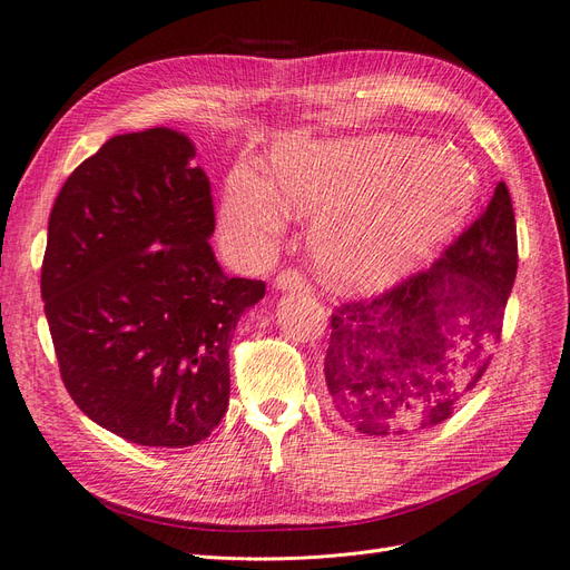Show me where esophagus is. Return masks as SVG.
I'll return each instance as SVG.
<instances>
[{"label": "esophagus", "mask_w": 570, "mask_h": 570, "mask_svg": "<svg viewBox=\"0 0 570 570\" xmlns=\"http://www.w3.org/2000/svg\"><path fill=\"white\" fill-rule=\"evenodd\" d=\"M275 287H281V289H308L312 285H308L306 275L299 268H285V271L278 273V278H275Z\"/></svg>", "instance_id": "34e87169"}]
</instances>
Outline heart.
Here are the masks:
<instances>
[{
    "label": "heart",
    "instance_id": "b5f03b06",
    "mask_svg": "<svg viewBox=\"0 0 570 570\" xmlns=\"http://www.w3.org/2000/svg\"><path fill=\"white\" fill-rule=\"evenodd\" d=\"M275 185L237 166L223 195V228L249 256L264 254L285 228L287 212L318 216L312 249L337 285L394 281L433 249L469 212L478 176L450 147L411 137L371 135L283 147Z\"/></svg>",
    "mask_w": 570,
    "mask_h": 570
}]
</instances>
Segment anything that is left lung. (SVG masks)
Here are the masks:
<instances>
[{"mask_svg": "<svg viewBox=\"0 0 570 570\" xmlns=\"http://www.w3.org/2000/svg\"><path fill=\"white\" fill-rule=\"evenodd\" d=\"M519 268L511 195L490 204L430 268L331 314L325 385L344 423L402 438L444 423L488 371Z\"/></svg>", "mask_w": 570, "mask_h": 570, "instance_id": "1", "label": "left lung"}]
</instances>
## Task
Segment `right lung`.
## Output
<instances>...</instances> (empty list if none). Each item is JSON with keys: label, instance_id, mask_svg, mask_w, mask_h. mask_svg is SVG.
Returning <instances> with one entry per match:
<instances>
[{"label": "right lung", "instance_id": "add662e5", "mask_svg": "<svg viewBox=\"0 0 570 570\" xmlns=\"http://www.w3.org/2000/svg\"><path fill=\"white\" fill-rule=\"evenodd\" d=\"M170 128L116 135L49 214L42 299L85 416L142 446L202 442L228 409L235 325L264 281L223 273L212 185Z\"/></svg>", "mask_w": 570, "mask_h": 570}]
</instances>
